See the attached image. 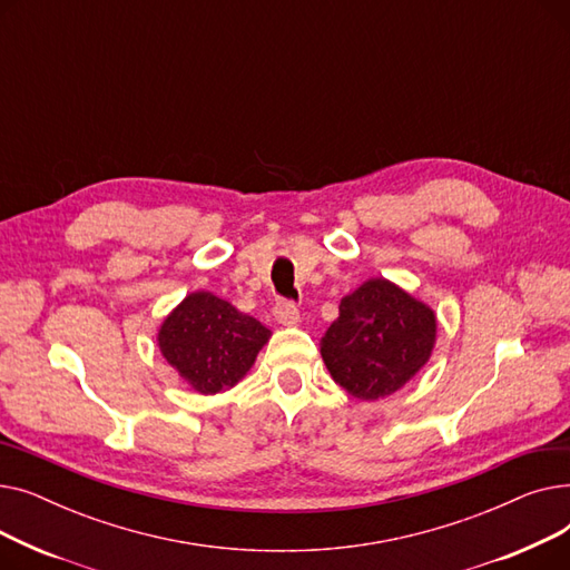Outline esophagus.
Segmentation results:
<instances>
[{
    "instance_id": "1",
    "label": "esophagus",
    "mask_w": 570,
    "mask_h": 570,
    "mask_svg": "<svg viewBox=\"0 0 570 570\" xmlns=\"http://www.w3.org/2000/svg\"><path fill=\"white\" fill-rule=\"evenodd\" d=\"M275 318H277L282 325L293 327V325L301 323V312H297V307L291 305V303H279V305L275 307Z\"/></svg>"
}]
</instances>
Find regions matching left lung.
I'll return each mask as SVG.
<instances>
[{"label":"left lung","instance_id":"8db88e82","mask_svg":"<svg viewBox=\"0 0 570 570\" xmlns=\"http://www.w3.org/2000/svg\"><path fill=\"white\" fill-rule=\"evenodd\" d=\"M436 314L385 277H372L340 303L321 340V357L351 397L376 402L397 393L432 357Z\"/></svg>","mask_w":570,"mask_h":570}]
</instances>
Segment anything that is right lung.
<instances>
[{"label": "right lung", "instance_id": "right-lung-1", "mask_svg": "<svg viewBox=\"0 0 570 570\" xmlns=\"http://www.w3.org/2000/svg\"><path fill=\"white\" fill-rule=\"evenodd\" d=\"M269 337L261 321L209 291L189 293L157 331L164 361L200 395L243 381Z\"/></svg>", "mask_w": 570, "mask_h": 570}]
</instances>
